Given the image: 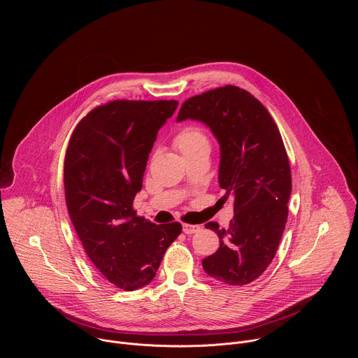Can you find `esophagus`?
I'll use <instances>...</instances> for the list:
<instances>
[{
  "instance_id": "1",
  "label": "esophagus",
  "mask_w": 358,
  "mask_h": 358,
  "mask_svg": "<svg viewBox=\"0 0 358 358\" xmlns=\"http://www.w3.org/2000/svg\"><path fill=\"white\" fill-rule=\"evenodd\" d=\"M201 227L200 226H196V224H189V223H185L183 224V233L185 234H194L200 230Z\"/></svg>"
}]
</instances>
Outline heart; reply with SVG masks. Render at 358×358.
Listing matches in <instances>:
<instances>
[{
  "label": "heart",
  "mask_w": 358,
  "mask_h": 358,
  "mask_svg": "<svg viewBox=\"0 0 358 358\" xmlns=\"http://www.w3.org/2000/svg\"><path fill=\"white\" fill-rule=\"evenodd\" d=\"M173 142L183 157L197 153V152H203V150L209 152L210 149V143L204 129L194 125L183 128L175 136Z\"/></svg>",
  "instance_id": "heart-1"
}]
</instances>
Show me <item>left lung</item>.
Segmentation results:
<instances>
[{"instance_id": "left-lung-1", "label": "left lung", "mask_w": 358, "mask_h": 358, "mask_svg": "<svg viewBox=\"0 0 358 358\" xmlns=\"http://www.w3.org/2000/svg\"><path fill=\"white\" fill-rule=\"evenodd\" d=\"M185 120L203 122L216 138L219 186L234 208L227 229L205 224L220 241L203 259L205 273L229 285L250 284L271 263L288 217L292 182L282 138L266 107L234 85L187 99L176 121Z\"/></svg>"}]
</instances>
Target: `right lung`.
<instances>
[{
  "label": "right lung",
  "instance_id": "add662e5",
  "mask_svg": "<svg viewBox=\"0 0 358 358\" xmlns=\"http://www.w3.org/2000/svg\"><path fill=\"white\" fill-rule=\"evenodd\" d=\"M178 101H114L94 108L76 127L64 157L70 219L95 267L114 285H148L166 248L182 231L136 215L149 154Z\"/></svg>",
  "mask_w": 358,
  "mask_h": 358
}]
</instances>
